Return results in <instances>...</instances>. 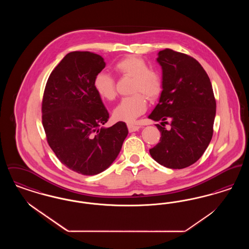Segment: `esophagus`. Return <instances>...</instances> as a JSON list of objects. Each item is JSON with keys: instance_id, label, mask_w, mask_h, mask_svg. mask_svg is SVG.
I'll list each match as a JSON object with an SVG mask.
<instances>
[{"instance_id": "esophagus-1", "label": "esophagus", "mask_w": 249, "mask_h": 249, "mask_svg": "<svg viewBox=\"0 0 249 249\" xmlns=\"http://www.w3.org/2000/svg\"><path fill=\"white\" fill-rule=\"evenodd\" d=\"M128 126V130L130 132H133V131H136V130H139L141 127L138 126V125H134V124H131V123H128L127 124Z\"/></svg>"}]
</instances>
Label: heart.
I'll return each mask as SVG.
<instances>
[{
  "instance_id": "b5f03b06",
  "label": "heart",
  "mask_w": 249,
  "mask_h": 249,
  "mask_svg": "<svg viewBox=\"0 0 249 249\" xmlns=\"http://www.w3.org/2000/svg\"><path fill=\"white\" fill-rule=\"evenodd\" d=\"M114 70L121 75L133 77L131 92L134 94L121 99L113 111L114 118L120 121L132 122L142 114L147 107V99L155 100L162 91V79L159 72L149 69L148 64L140 57L128 56L119 59ZM93 88L102 99L112 101L116 98L114 78L107 72L100 71L95 75Z\"/></svg>"
}]
</instances>
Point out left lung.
I'll use <instances>...</instances> for the list:
<instances>
[{
  "mask_svg": "<svg viewBox=\"0 0 249 249\" xmlns=\"http://www.w3.org/2000/svg\"><path fill=\"white\" fill-rule=\"evenodd\" d=\"M162 69V91L148 119L160 131V142L149 153L170 169L195 163L213 136L215 100L212 84L201 64L192 57L166 48L158 54ZM170 121L167 130L165 124Z\"/></svg>",
  "mask_w": 249,
  "mask_h": 249,
  "instance_id": "1",
  "label": "left lung"
}]
</instances>
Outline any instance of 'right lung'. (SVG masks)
Returning <instances> with one entry per match:
<instances>
[{
  "mask_svg": "<svg viewBox=\"0 0 249 249\" xmlns=\"http://www.w3.org/2000/svg\"><path fill=\"white\" fill-rule=\"evenodd\" d=\"M106 67L92 52L68 53L50 73L42 103V122L51 149L62 164L84 176L107 170L128 135L125 122L109 128V113L93 88Z\"/></svg>",
  "mask_w": 249,
  "mask_h": 249,
  "instance_id": "right-lung-1",
  "label": "right lung"
}]
</instances>
